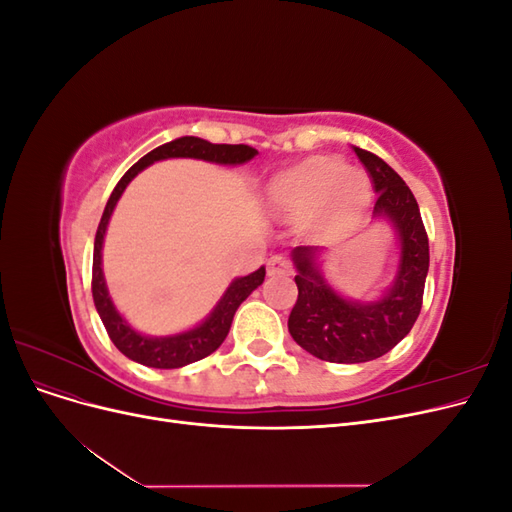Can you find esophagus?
Segmentation results:
<instances>
[{
	"label": "esophagus",
	"mask_w": 512,
	"mask_h": 512,
	"mask_svg": "<svg viewBox=\"0 0 512 512\" xmlns=\"http://www.w3.org/2000/svg\"><path fill=\"white\" fill-rule=\"evenodd\" d=\"M292 273V267L290 262L284 258V256H273L269 260V275L271 277H280V275H290Z\"/></svg>",
	"instance_id": "34e87169"
}]
</instances>
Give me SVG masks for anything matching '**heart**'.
Masks as SVG:
<instances>
[{"mask_svg":"<svg viewBox=\"0 0 512 512\" xmlns=\"http://www.w3.org/2000/svg\"><path fill=\"white\" fill-rule=\"evenodd\" d=\"M271 209L282 218H303L316 232L350 226L369 200L363 175L344 162L314 158L277 175L267 190Z\"/></svg>","mask_w":512,"mask_h":512,"instance_id":"1","label":"heart"}]
</instances>
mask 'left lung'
<instances>
[{"label":"left lung","mask_w":512,"mask_h":512,"mask_svg":"<svg viewBox=\"0 0 512 512\" xmlns=\"http://www.w3.org/2000/svg\"><path fill=\"white\" fill-rule=\"evenodd\" d=\"M378 192L374 218L389 220L399 239V267L378 301H352L329 286L320 271V247L292 250L299 275L288 331L309 354L329 363H367L404 339L421 314L429 271V241L418 203L406 181L374 153L354 147Z\"/></svg>","instance_id":"obj_1"}]
</instances>
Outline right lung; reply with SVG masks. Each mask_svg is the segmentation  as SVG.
I'll return each mask as SVG.
<instances>
[{
  "mask_svg": "<svg viewBox=\"0 0 512 512\" xmlns=\"http://www.w3.org/2000/svg\"><path fill=\"white\" fill-rule=\"evenodd\" d=\"M256 153L258 151L250 145H213L198 136H181V138H175V141L149 151L147 156L138 160L115 185V190L104 207L102 220L96 232L94 269H91V292H94V303L108 337H111V342L117 346V350L121 354H126L128 359L147 367H156V369H177V367L205 359V356H209L211 352H215L222 346V342L230 331V324H232V318H235L237 307L250 297L262 282H265V267H260L258 271L245 277L232 280V284L226 288L218 305L213 307V312L203 322L196 324L194 329L177 333V335H166V337H151V335L138 333L134 327H130L128 320L117 312V307L113 305L111 297H108V288L102 273V243L106 235V226H108V220H111L123 190L128 188V183L141 173L143 168H147L149 164L158 160L194 158V160L235 166V164L250 162Z\"/></svg>",
  "mask_w": 512,
  "mask_h": 512,
  "instance_id": "right-lung-1",
  "label": "right lung"
}]
</instances>
